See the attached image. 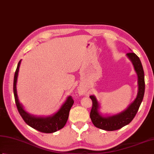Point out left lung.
Segmentation results:
<instances>
[{
	"instance_id": "8db88e82",
	"label": "left lung",
	"mask_w": 154,
	"mask_h": 154,
	"mask_svg": "<svg viewBox=\"0 0 154 154\" xmlns=\"http://www.w3.org/2000/svg\"><path fill=\"white\" fill-rule=\"evenodd\" d=\"M126 56L133 64L135 73L137 75L138 90L136 98L122 112L114 115L103 116L99 111L100 105L95 96H89L93 102L90 117L93 125L96 128L106 131H114L121 129L123 126L129 124L133 120L142 102L145 92V80L142 65L139 57L134 53H127Z\"/></svg>"
}]
</instances>
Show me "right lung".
Listing matches in <instances>:
<instances>
[{"mask_svg":"<svg viewBox=\"0 0 154 154\" xmlns=\"http://www.w3.org/2000/svg\"><path fill=\"white\" fill-rule=\"evenodd\" d=\"M21 60L18 63L17 67L14 73L13 82V92L18 111L24 121L30 127L34 128L37 131L43 133H53L62 129L67 122L69 111L73 105L74 101L71 96H68L66 101L61 105L60 109L55 113L49 116H36L30 114L25 110L23 105L20 103L18 98L17 91V82L18 74Z\"/></svg>","mask_w":154,"mask_h":154,"instance_id":"add662e5","label":"right lung"}]
</instances>
